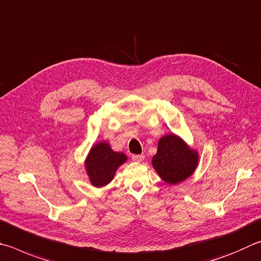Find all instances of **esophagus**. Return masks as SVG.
<instances>
[{
    "label": "esophagus",
    "mask_w": 261,
    "mask_h": 261,
    "mask_svg": "<svg viewBox=\"0 0 261 261\" xmlns=\"http://www.w3.org/2000/svg\"><path fill=\"white\" fill-rule=\"evenodd\" d=\"M132 160L135 161V162H143L145 160V156L144 155H132Z\"/></svg>",
    "instance_id": "1"
}]
</instances>
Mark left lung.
Returning a JSON list of instances; mask_svg holds the SVG:
<instances>
[{
    "mask_svg": "<svg viewBox=\"0 0 261 261\" xmlns=\"http://www.w3.org/2000/svg\"><path fill=\"white\" fill-rule=\"evenodd\" d=\"M151 165L167 184L176 185L189 178L198 165L197 150L189 147L174 134L165 135L159 140L158 153Z\"/></svg>",
    "mask_w": 261,
    "mask_h": 261,
    "instance_id": "left-lung-1",
    "label": "left lung"
}]
</instances>
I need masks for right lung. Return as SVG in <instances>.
Wrapping results in <instances>:
<instances>
[{
	"mask_svg": "<svg viewBox=\"0 0 261 261\" xmlns=\"http://www.w3.org/2000/svg\"><path fill=\"white\" fill-rule=\"evenodd\" d=\"M126 155L114 151L107 141L94 144L84 161L85 171L92 186L100 188L110 184L117 169L126 162Z\"/></svg>",
	"mask_w": 261,
	"mask_h": 261,
	"instance_id": "1",
	"label": "right lung"
}]
</instances>
